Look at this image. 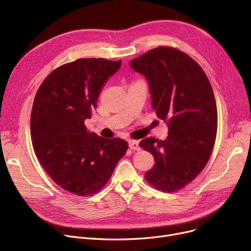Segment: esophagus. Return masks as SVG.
Instances as JSON below:
<instances>
[{
	"mask_svg": "<svg viewBox=\"0 0 251 251\" xmlns=\"http://www.w3.org/2000/svg\"><path fill=\"white\" fill-rule=\"evenodd\" d=\"M129 148L132 151H138L139 142L137 140H129Z\"/></svg>",
	"mask_w": 251,
	"mask_h": 251,
	"instance_id": "obj_1",
	"label": "esophagus"
}]
</instances>
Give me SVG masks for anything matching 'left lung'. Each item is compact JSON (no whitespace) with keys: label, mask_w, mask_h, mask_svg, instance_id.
Returning <instances> with one entry per match:
<instances>
[{"label":"left lung","mask_w":251,"mask_h":251,"mask_svg":"<svg viewBox=\"0 0 251 251\" xmlns=\"http://www.w3.org/2000/svg\"><path fill=\"white\" fill-rule=\"evenodd\" d=\"M129 64L147 78L152 108L169 129L165 140L140 141L154 159L144 177L156 189L177 191L201 172L214 149L218 112L212 85L192 58L170 47L152 49Z\"/></svg>","instance_id":"left-lung-1"}]
</instances>
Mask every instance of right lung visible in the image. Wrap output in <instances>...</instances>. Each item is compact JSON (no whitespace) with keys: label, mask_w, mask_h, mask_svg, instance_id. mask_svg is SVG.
I'll list each match as a JSON object with an SVG mask.
<instances>
[{"label":"right lung","mask_w":251,"mask_h":251,"mask_svg":"<svg viewBox=\"0 0 251 251\" xmlns=\"http://www.w3.org/2000/svg\"><path fill=\"white\" fill-rule=\"evenodd\" d=\"M120 67L121 60L78 59L49 74L34 98V152L48 175L78 196L100 191L128 149L127 141L90 133L84 124L104 83Z\"/></svg>","instance_id":"add662e5"}]
</instances>
